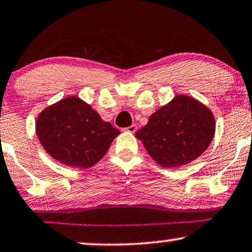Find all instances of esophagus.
Here are the masks:
<instances>
[{
	"label": "esophagus",
	"mask_w": 252,
	"mask_h": 252,
	"mask_svg": "<svg viewBox=\"0 0 252 252\" xmlns=\"http://www.w3.org/2000/svg\"><path fill=\"white\" fill-rule=\"evenodd\" d=\"M126 130V132H129V133H135L136 129H138V126L136 125H130L128 127H126V128H124Z\"/></svg>",
	"instance_id": "obj_1"
}]
</instances>
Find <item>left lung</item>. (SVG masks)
<instances>
[{
  "label": "left lung",
  "instance_id": "left-lung-1",
  "mask_svg": "<svg viewBox=\"0 0 252 252\" xmlns=\"http://www.w3.org/2000/svg\"><path fill=\"white\" fill-rule=\"evenodd\" d=\"M214 133L215 120L210 109L181 94L153 113L135 136L159 165L178 168L199 158Z\"/></svg>",
  "mask_w": 252,
  "mask_h": 252
}]
</instances>
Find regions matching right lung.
Wrapping results in <instances>:
<instances>
[{
    "instance_id": "obj_1",
    "label": "right lung",
    "mask_w": 252,
    "mask_h": 252,
    "mask_svg": "<svg viewBox=\"0 0 252 252\" xmlns=\"http://www.w3.org/2000/svg\"><path fill=\"white\" fill-rule=\"evenodd\" d=\"M35 132L41 146L57 161L90 168L109 150L119 129L102 120L89 104L67 97L39 114Z\"/></svg>"
}]
</instances>
